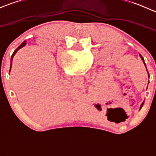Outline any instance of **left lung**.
Returning a JSON list of instances; mask_svg holds the SVG:
<instances>
[{"mask_svg": "<svg viewBox=\"0 0 156 156\" xmlns=\"http://www.w3.org/2000/svg\"><path fill=\"white\" fill-rule=\"evenodd\" d=\"M140 58H141V59H142L143 62H144V65H145V66H146V63H145V62H144V58H143V56H141V55H140ZM146 70H147V69H146ZM147 72H148V71H147ZM148 76H149V74H148ZM143 105H144V103H142V104H141V106H140V108H142Z\"/></svg>", "mask_w": 156, "mask_h": 156, "instance_id": "obj_1", "label": "left lung"}]
</instances>
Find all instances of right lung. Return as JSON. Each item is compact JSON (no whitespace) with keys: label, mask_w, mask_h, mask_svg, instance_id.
Instances as JSON below:
<instances>
[{"label":"right lung","mask_w":156,"mask_h":156,"mask_svg":"<svg viewBox=\"0 0 156 156\" xmlns=\"http://www.w3.org/2000/svg\"><path fill=\"white\" fill-rule=\"evenodd\" d=\"M26 41H23V43L21 44L20 45V46L18 47V48H17L16 49V50H14V52H13V53H12V56H11V59H10V61H11V63H10V69H11V66H12V58H13V56H14V55L16 54V53L17 51H18L19 50H20V49H21L22 48H23V47L25 46V45H26Z\"/></svg>","instance_id":"obj_1"}]
</instances>
